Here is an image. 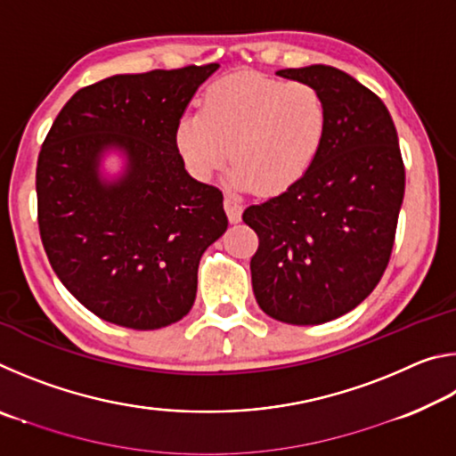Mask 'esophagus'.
Instances as JSON below:
<instances>
[{
	"instance_id": "1",
	"label": "esophagus",
	"mask_w": 456,
	"mask_h": 456,
	"mask_svg": "<svg viewBox=\"0 0 456 456\" xmlns=\"http://www.w3.org/2000/svg\"><path fill=\"white\" fill-rule=\"evenodd\" d=\"M223 205H225V211H227V217L231 223H239L241 221V213H243V205L241 200H237L235 197H225L223 200Z\"/></svg>"
}]
</instances>
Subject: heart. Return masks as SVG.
I'll list each match as a JSON object with an SVG mask.
<instances>
[{"label": "heart", "mask_w": 456, "mask_h": 456, "mask_svg": "<svg viewBox=\"0 0 456 456\" xmlns=\"http://www.w3.org/2000/svg\"><path fill=\"white\" fill-rule=\"evenodd\" d=\"M326 134L328 106L314 86L243 72L205 90L200 110L176 122L175 144L199 181H209L231 154V187L281 192L314 167Z\"/></svg>", "instance_id": "obj_1"}]
</instances>
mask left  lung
<instances>
[{"label": "left lung", "instance_id": "1", "mask_svg": "<svg viewBox=\"0 0 456 456\" xmlns=\"http://www.w3.org/2000/svg\"><path fill=\"white\" fill-rule=\"evenodd\" d=\"M328 106V134L302 181L243 221L259 235L251 257L261 310L291 326H315L352 312L388 265L404 199V165L388 108L334 66L288 68Z\"/></svg>", "mask_w": 456, "mask_h": 456}]
</instances>
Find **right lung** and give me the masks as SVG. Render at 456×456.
<instances>
[{
    "label": "right lung",
    "instance_id": "obj_1",
    "mask_svg": "<svg viewBox=\"0 0 456 456\" xmlns=\"http://www.w3.org/2000/svg\"><path fill=\"white\" fill-rule=\"evenodd\" d=\"M217 68L110 76L76 92L45 136L36 171L44 249L100 320L159 330L195 304L200 256L229 221L223 192L184 168L175 128Z\"/></svg>",
    "mask_w": 456,
    "mask_h": 456
}]
</instances>
